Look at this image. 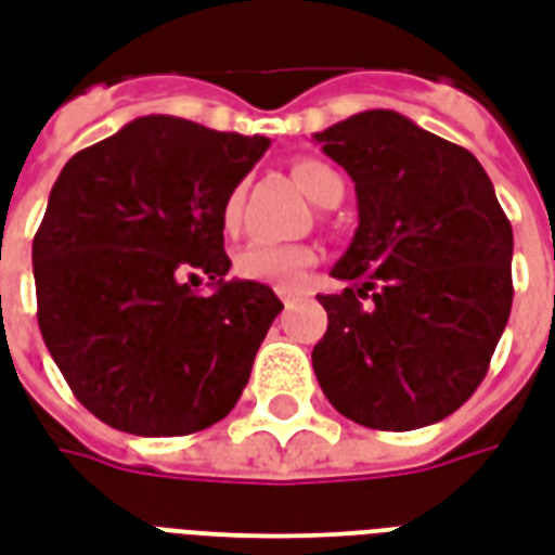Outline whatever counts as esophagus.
Returning a JSON list of instances; mask_svg holds the SVG:
<instances>
[{"instance_id":"esophagus-1","label":"esophagus","mask_w":555,"mask_h":555,"mask_svg":"<svg viewBox=\"0 0 555 555\" xmlns=\"http://www.w3.org/2000/svg\"><path fill=\"white\" fill-rule=\"evenodd\" d=\"M276 294H279V299L285 302V309H291V306H294V302H297V299H299L297 291H288V288H279Z\"/></svg>"}]
</instances>
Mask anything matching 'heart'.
<instances>
[{"label":"heart","instance_id":"heart-1","mask_svg":"<svg viewBox=\"0 0 555 555\" xmlns=\"http://www.w3.org/2000/svg\"><path fill=\"white\" fill-rule=\"evenodd\" d=\"M294 179L306 191L309 199L323 203L335 188H344L340 176L332 170L330 164L314 162V158H302L294 164ZM225 232H235L237 220H241V191L223 199L220 208ZM314 264V249L302 244H276V241H249V244L235 256V273L249 282H264V285H279V288H291L306 276V270Z\"/></svg>","mask_w":555,"mask_h":555}]
</instances>
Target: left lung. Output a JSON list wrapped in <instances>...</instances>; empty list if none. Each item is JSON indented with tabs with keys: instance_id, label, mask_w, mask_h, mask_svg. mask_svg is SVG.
Masks as SVG:
<instances>
[{
	"instance_id": "1",
	"label": "left lung",
	"mask_w": 555,
	"mask_h": 555,
	"mask_svg": "<svg viewBox=\"0 0 555 555\" xmlns=\"http://www.w3.org/2000/svg\"><path fill=\"white\" fill-rule=\"evenodd\" d=\"M356 182L359 229L320 294L311 364L326 400L371 429H421L486 379L512 311V225L465 146L397 111L314 134Z\"/></svg>"
}]
</instances>
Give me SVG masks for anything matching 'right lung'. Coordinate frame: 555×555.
<instances>
[{"mask_svg": "<svg viewBox=\"0 0 555 555\" xmlns=\"http://www.w3.org/2000/svg\"><path fill=\"white\" fill-rule=\"evenodd\" d=\"M267 146L152 114L64 164L31 246L37 323L102 424L170 438L235 409L282 302L225 279L220 208Z\"/></svg>", "mask_w": 555, "mask_h": 555, "instance_id": "add662e5", "label": "right lung"}]
</instances>
